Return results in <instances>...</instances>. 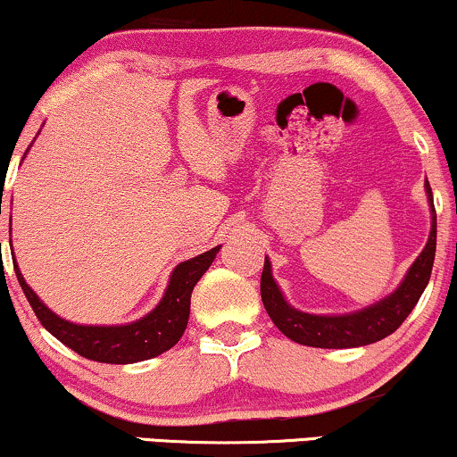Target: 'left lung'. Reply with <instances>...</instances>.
<instances>
[{
  "mask_svg": "<svg viewBox=\"0 0 457 457\" xmlns=\"http://www.w3.org/2000/svg\"><path fill=\"white\" fill-rule=\"evenodd\" d=\"M426 194H428L432 209V228L424 251L409 268L405 280L382 302L369 305V308L344 316H314L291 308L282 297L278 285L271 278L270 262L265 259L262 271V299L268 310L271 322L280 328L293 342L312 348H356L367 345L395 333L403 320L411 314L415 303L420 302L421 293L430 280L432 263H435L436 251V211L432 202L430 183L426 181Z\"/></svg>",
  "mask_w": 457,
  "mask_h": 457,
  "instance_id": "left-lung-1",
  "label": "left lung"
}]
</instances>
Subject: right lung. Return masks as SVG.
<instances>
[{
	"instance_id": "add662e5",
	"label": "right lung",
	"mask_w": 457,
	"mask_h": 457,
	"mask_svg": "<svg viewBox=\"0 0 457 457\" xmlns=\"http://www.w3.org/2000/svg\"><path fill=\"white\" fill-rule=\"evenodd\" d=\"M219 253V246L202 255L179 263L172 271L169 288L158 303V308L143 316L141 320L120 327H84L62 320L54 312H50L39 302L36 293L29 288L22 278L19 265L14 262L16 278H19L27 302L31 303L39 322L54 335L67 348L78 352L79 356L96 362H112V365H129V362L147 361L170 350L181 335L186 333L189 319V303L195 282L211 268L212 259Z\"/></svg>"
}]
</instances>
